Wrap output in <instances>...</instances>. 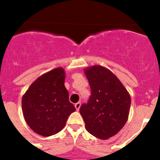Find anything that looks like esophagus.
<instances>
[{
	"label": "esophagus",
	"instance_id": "1",
	"mask_svg": "<svg viewBox=\"0 0 160 160\" xmlns=\"http://www.w3.org/2000/svg\"><path fill=\"white\" fill-rule=\"evenodd\" d=\"M74 107H75V108H76V110H77V111H79V109H80V107H81V102H77V103H75V105H74Z\"/></svg>",
	"mask_w": 160,
	"mask_h": 160
}]
</instances>
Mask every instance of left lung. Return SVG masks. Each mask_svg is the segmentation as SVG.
<instances>
[{"label":"left lung","mask_w":160,"mask_h":160,"mask_svg":"<svg viewBox=\"0 0 160 160\" xmlns=\"http://www.w3.org/2000/svg\"><path fill=\"white\" fill-rule=\"evenodd\" d=\"M91 95L80 114L89 133L107 139L122 129L128 119L131 96L119 79L107 68L92 66L84 69Z\"/></svg>","instance_id":"left-lung-1"}]
</instances>
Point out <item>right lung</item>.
Wrapping results in <instances>:
<instances>
[{
	"mask_svg": "<svg viewBox=\"0 0 160 160\" xmlns=\"http://www.w3.org/2000/svg\"><path fill=\"white\" fill-rule=\"evenodd\" d=\"M65 78L64 69L55 68L38 78L22 97L25 122L42 136H51L62 131L70 114L76 111L69 101Z\"/></svg>",
	"mask_w": 160,
	"mask_h": 160,
	"instance_id": "obj_1",
	"label": "right lung"
}]
</instances>
